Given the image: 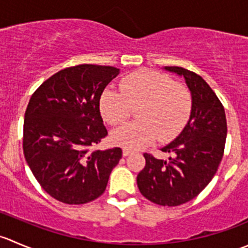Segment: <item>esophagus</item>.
<instances>
[{
  "instance_id": "34e87169",
  "label": "esophagus",
  "mask_w": 248,
  "mask_h": 248,
  "mask_svg": "<svg viewBox=\"0 0 248 248\" xmlns=\"http://www.w3.org/2000/svg\"><path fill=\"white\" fill-rule=\"evenodd\" d=\"M131 154H132V151H131V150H128V149H124V151H122V155H124V157L129 156Z\"/></svg>"
}]
</instances>
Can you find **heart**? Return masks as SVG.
Returning a JSON list of instances; mask_svg holds the SVG:
<instances>
[{"label":"heart","instance_id":"obj_1","mask_svg":"<svg viewBox=\"0 0 248 248\" xmlns=\"http://www.w3.org/2000/svg\"><path fill=\"white\" fill-rule=\"evenodd\" d=\"M120 90H107L99 101L103 119L111 126L121 124L137 108V121L112 132L111 140L129 150L146 147L156 141L176 138L188 122L192 94L184 84L167 74L139 69L120 81Z\"/></svg>","mask_w":248,"mask_h":248}]
</instances>
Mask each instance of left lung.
<instances>
[{
	"instance_id": "1",
	"label": "left lung",
	"mask_w": 248,
	"mask_h": 248,
	"mask_svg": "<svg viewBox=\"0 0 248 248\" xmlns=\"http://www.w3.org/2000/svg\"><path fill=\"white\" fill-rule=\"evenodd\" d=\"M184 76L192 93L189 121L179 137L162 149L168 161L144 154V169L137 176L140 193L155 204L177 206L196 198L216 174L224 154L227 120L223 104L207 82L182 67H166Z\"/></svg>"
}]
</instances>
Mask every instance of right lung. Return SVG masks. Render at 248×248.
Masks as SVG:
<instances>
[{"label":"right lung","instance_id":"1","mask_svg":"<svg viewBox=\"0 0 248 248\" xmlns=\"http://www.w3.org/2000/svg\"><path fill=\"white\" fill-rule=\"evenodd\" d=\"M111 66L79 64L57 72L31 96L24 120L25 159L42 188L64 204H86L104 193L120 147L93 149L108 136L99 111Z\"/></svg>","mask_w":248,"mask_h":248}]
</instances>
